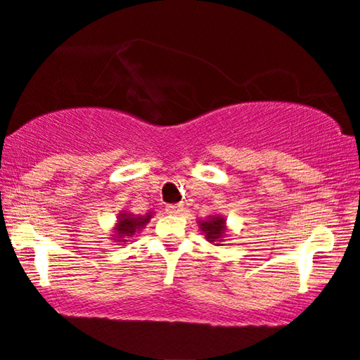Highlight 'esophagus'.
Returning <instances> with one entry per match:
<instances>
[{
	"instance_id": "obj_1",
	"label": "esophagus",
	"mask_w": 360,
	"mask_h": 360,
	"mask_svg": "<svg viewBox=\"0 0 360 360\" xmlns=\"http://www.w3.org/2000/svg\"><path fill=\"white\" fill-rule=\"evenodd\" d=\"M184 206L183 205H169L166 206V213L167 214H181L183 213Z\"/></svg>"
}]
</instances>
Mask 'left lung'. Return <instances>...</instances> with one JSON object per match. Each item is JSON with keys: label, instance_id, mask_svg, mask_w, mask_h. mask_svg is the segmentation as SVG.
Segmentation results:
<instances>
[{"label": "left lung", "instance_id": "1", "mask_svg": "<svg viewBox=\"0 0 360 360\" xmlns=\"http://www.w3.org/2000/svg\"><path fill=\"white\" fill-rule=\"evenodd\" d=\"M199 228L210 243H218V241H223L224 233H226V221L223 216H210L206 221H199Z\"/></svg>", "mask_w": 360, "mask_h": 360}]
</instances>
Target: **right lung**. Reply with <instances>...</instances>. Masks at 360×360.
Instances as JSON below:
<instances>
[{
	"label": "right lung",
	"mask_w": 360,
	"mask_h": 360,
	"mask_svg": "<svg viewBox=\"0 0 360 360\" xmlns=\"http://www.w3.org/2000/svg\"><path fill=\"white\" fill-rule=\"evenodd\" d=\"M153 218V213H147L146 216H136L131 213H120L117 218V224L114 228L115 238L119 243H124L125 238L132 236L136 231H141L142 228L149 223V219Z\"/></svg>",
	"instance_id": "obj_1"
}]
</instances>
